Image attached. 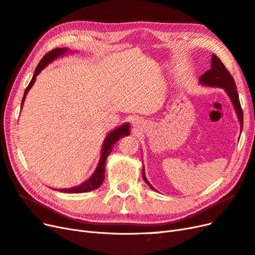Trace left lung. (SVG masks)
<instances>
[{
	"instance_id": "obj_1",
	"label": "left lung",
	"mask_w": 255,
	"mask_h": 255,
	"mask_svg": "<svg viewBox=\"0 0 255 255\" xmlns=\"http://www.w3.org/2000/svg\"><path fill=\"white\" fill-rule=\"evenodd\" d=\"M200 83L205 86H210V87H218V88H224L227 93L229 94L230 98L234 105V108L237 112L238 119H240L241 125L243 128L244 124V114H243V109L240 103V97H238L237 93V89H236V84L231 75V73L228 71V69L225 67V64L223 63L218 57L213 54L212 55V61H211V69L208 70L205 73L202 74V76L199 79ZM143 179L144 181L148 184L151 188H153L150 183L147 181V179L145 177L144 170H143ZM154 190V188H153Z\"/></svg>"
}]
</instances>
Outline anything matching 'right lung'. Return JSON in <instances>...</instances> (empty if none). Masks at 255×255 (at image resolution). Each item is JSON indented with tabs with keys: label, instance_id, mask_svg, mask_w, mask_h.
<instances>
[{
	"label": "right lung",
	"instance_id": "obj_1",
	"mask_svg": "<svg viewBox=\"0 0 255 255\" xmlns=\"http://www.w3.org/2000/svg\"><path fill=\"white\" fill-rule=\"evenodd\" d=\"M67 52H68L67 48H55V50L48 52L47 54H45L43 56V58L40 60L39 64L37 65V68H36L35 73H34V76H32L30 83L28 84L27 88L25 89V92H24L21 106L23 105L24 100H25V96L28 92V90L31 88L32 84L35 83L36 76L41 72V70H42L47 63H50L51 61L56 59L57 57H59V56L63 55L64 53H67ZM128 134H129V124L123 125L120 128H118L114 131H112V132H110L108 135H107V137L105 139L100 163H98V166H97L96 170L94 171V174L91 176V178H90L88 181H86L85 183L80 184L76 187L63 188V190H60V192H63V193H86V192L96 190V188L100 187L102 185L103 181H104V179H105V163H106L107 158H108V155L110 154V152L112 150L113 145L116 144L121 137H124Z\"/></svg>",
	"mask_w": 255,
	"mask_h": 255
}]
</instances>
